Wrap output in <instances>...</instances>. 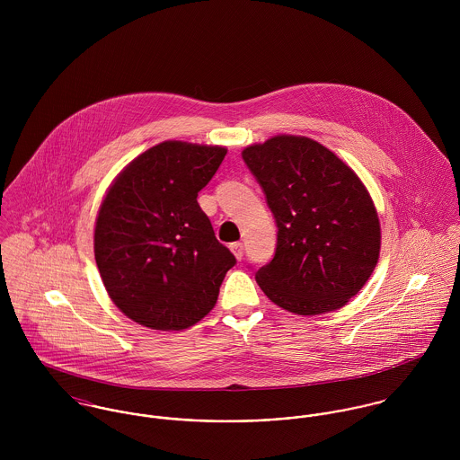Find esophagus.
<instances>
[{"label": "esophagus", "mask_w": 460, "mask_h": 460, "mask_svg": "<svg viewBox=\"0 0 460 460\" xmlns=\"http://www.w3.org/2000/svg\"><path fill=\"white\" fill-rule=\"evenodd\" d=\"M230 250H232V253L235 255L237 261H243V257H244V246H243V243H234V244L230 246Z\"/></svg>", "instance_id": "esophagus-1"}]
</instances>
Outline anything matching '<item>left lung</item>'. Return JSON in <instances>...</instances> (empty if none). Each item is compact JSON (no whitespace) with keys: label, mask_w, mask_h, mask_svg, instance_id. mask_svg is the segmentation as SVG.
Returning <instances> with one entry per match:
<instances>
[{"label":"left lung","mask_w":460,"mask_h":460,"mask_svg":"<svg viewBox=\"0 0 460 460\" xmlns=\"http://www.w3.org/2000/svg\"><path fill=\"white\" fill-rule=\"evenodd\" d=\"M278 228L274 259L255 274L263 294L297 315L345 306L372 276L381 221L368 190L323 143L278 134L243 150Z\"/></svg>","instance_id":"obj_1"}]
</instances>
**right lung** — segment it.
<instances>
[{"label": "right lung", "mask_w": 460, "mask_h": 460, "mask_svg": "<svg viewBox=\"0 0 460 460\" xmlns=\"http://www.w3.org/2000/svg\"><path fill=\"white\" fill-rule=\"evenodd\" d=\"M225 155L219 145L163 141L134 157L102 198L95 262L110 299L134 323L181 331L214 308L235 257L197 197Z\"/></svg>", "instance_id": "obj_1"}]
</instances>
